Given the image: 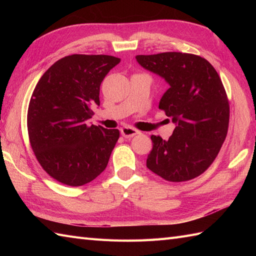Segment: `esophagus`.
<instances>
[{
    "label": "esophagus",
    "instance_id": "34e87169",
    "mask_svg": "<svg viewBox=\"0 0 256 256\" xmlns=\"http://www.w3.org/2000/svg\"><path fill=\"white\" fill-rule=\"evenodd\" d=\"M121 134H122V136L130 138H133L134 135L138 134V131L131 126H124L121 128Z\"/></svg>",
    "mask_w": 256,
    "mask_h": 256
}]
</instances>
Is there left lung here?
<instances>
[{"instance_id": "1", "label": "left lung", "mask_w": 256, "mask_h": 256, "mask_svg": "<svg viewBox=\"0 0 256 256\" xmlns=\"http://www.w3.org/2000/svg\"><path fill=\"white\" fill-rule=\"evenodd\" d=\"M136 60L170 84L158 108L176 124L168 140L152 135L146 166L167 182L200 176L218 156L229 128V100L218 72L194 54L138 55Z\"/></svg>"}]
</instances>
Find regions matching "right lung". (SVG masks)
Masks as SVG:
<instances>
[{"mask_svg": "<svg viewBox=\"0 0 256 256\" xmlns=\"http://www.w3.org/2000/svg\"><path fill=\"white\" fill-rule=\"evenodd\" d=\"M121 59L74 55L59 59L38 81L27 112V131L36 158L48 175L79 187L106 170L120 138L116 128L88 125L100 106V86Z\"/></svg>", "mask_w": 256, "mask_h": 256, "instance_id": "right-lung-1", "label": "right lung"}]
</instances>
